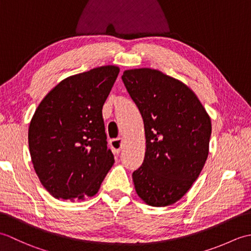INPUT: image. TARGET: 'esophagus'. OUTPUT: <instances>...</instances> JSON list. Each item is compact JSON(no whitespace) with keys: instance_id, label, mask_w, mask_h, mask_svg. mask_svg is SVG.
<instances>
[{"instance_id":"esophagus-1","label":"esophagus","mask_w":251,"mask_h":251,"mask_svg":"<svg viewBox=\"0 0 251 251\" xmlns=\"http://www.w3.org/2000/svg\"><path fill=\"white\" fill-rule=\"evenodd\" d=\"M110 146L112 148V151H113L114 154H119L122 146H123V139L122 138H116V139H112L110 141Z\"/></svg>"}]
</instances>
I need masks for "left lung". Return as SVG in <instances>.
<instances>
[{
	"instance_id": "left-lung-1",
	"label": "left lung",
	"mask_w": 251,
	"mask_h": 251,
	"mask_svg": "<svg viewBox=\"0 0 251 251\" xmlns=\"http://www.w3.org/2000/svg\"><path fill=\"white\" fill-rule=\"evenodd\" d=\"M125 87L139 109L146 154L132 173L138 196L153 207L175 204L190 190L209 152L211 121L185 84L154 69L124 71Z\"/></svg>"
}]
</instances>
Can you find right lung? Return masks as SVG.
<instances>
[{
    "instance_id": "1",
    "label": "right lung",
    "mask_w": 251,
    "mask_h": 251,
    "mask_svg": "<svg viewBox=\"0 0 251 251\" xmlns=\"http://www.w3.org/2000/svg\"><path fill=\"white\" fill-rule=\"evenodd\" d=\"M119 73V67L103 66L69 76L36 108L28 132L31 161L55 199L94 196L113 165L102 106Z\"/></svg>"
}]
</instances>
